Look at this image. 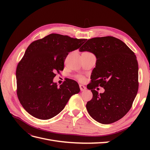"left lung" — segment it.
Instances as JSON below:
<instances>
[{
    "instance_id": "left-lung-1",
    "label": "left lung",
    "mask_w": 150,
    "mask_h": 150,
    "mask_svg": "<svg viewBox=\"0 0 150 150\" xmlns=\"http://www.w3.org/2000/svg\"><path fill=\"white\" fill-rule=\"evenodd\" d=\"M77 49L74 38L58 34L35 40L27 48L16 70L17 94L30 115L51 119L62 111L72 95L78 93L75 81L53 82L56 72L64 69L68 54Z\"/></svg>"
}]
</instances>
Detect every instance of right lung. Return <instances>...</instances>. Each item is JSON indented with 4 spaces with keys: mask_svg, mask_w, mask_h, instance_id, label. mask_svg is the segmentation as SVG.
I'll list each match as a JSON object with an SVG mask.
<instances>
[{
    "mask_svg": "<svg viewBox=\"0 0 150 150\" xmlns=\"http://www.w3.org/2000/svg\"><path fill=\"white\" fill-rule=\"evenodd\" d=\"M87 51L93 53L97 60L93 70V98L86 104V109L96 121L112 123L126 115L137 94V57L123 42L112 36L89 39ZM98 86L105 91L95 90Z\"/></svg>",
    "mask_w": 150,
    "mask_h": 150,
    "instance_id": "right-lung-1",
    "label": "right lung"
}]
</instances>
